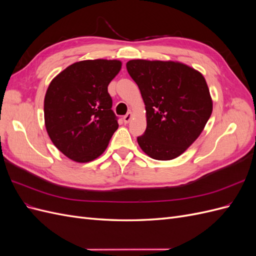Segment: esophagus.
I'll return each mask as SVG.
<instances>
[{
    "mask_svg": "<svg viewBox=\"0 0 256 256\" xmlns=\"http://www.w3.org/2000/svg\"><path fill=\"white\" fill-rule=\"evenodd\" d=\"M131 118H132V113H131V112L127 113V114H126V115L124 116V118H122L124 122H125L126 124H128V122L131 120Z\"/></svg>",
    "mask_w": 256,
    "mask_h": 256,
    "instance_id": "34e87169",
    "label": "esophagus"
}]
</instances>
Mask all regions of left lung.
<instances>
[{
    "mask_svg": "<svg viewBox=\"0 0 256 256\" xmlns=\"http://www.w3.org/2000/svg\"><path fill=\"white\" fill-rule=\"evenodd\" d=\"M145 104L147 126L138 136L142 150L172 160L202 132L212 112L203 74L180 62L132 60L126 64Z\"/></svg>",
    "mask_w": 256,
    "mask_h": 256,
    "instance_id": "1",
    "label": "left lung"
}]
</instances>
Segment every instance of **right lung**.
Returning a JSON list of instances; mask_svg holds the SVG:
<instances>
[{
  "label": "right lung",
  "mask_w": 256,
  "mask_h": 256,
  "mask_svg": "<svg viewBox=\"0 0 256 256\" xmlns=\"http://www.w3.org/2000/svg\"><path fill=\"white\" fill-rule=\"evenodd\" d=\"M122 68L118 60H88L68 66L44 96V125L52 143L76 162L102 154L118 128L108 85Z\"/></svg>",
  "instance_id": "add662e5"
}]
</instances>
